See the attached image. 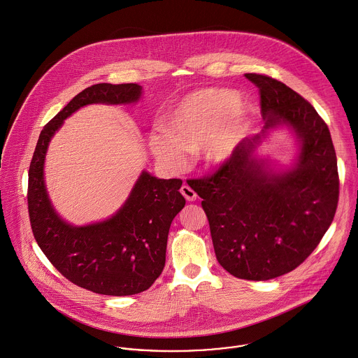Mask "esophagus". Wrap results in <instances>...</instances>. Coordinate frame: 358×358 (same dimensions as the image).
<instances>
[{
  "mask_svg": "<svg viewBox=\"0 0 358 358\" xmlns=\"http://www.w3.org/2000/svg\"><path fill=\"white\" fill-rule=\"evenodd\" d=\"M180 193L182 195L187 199V201H190V202H193L196 199V193H195L194 190L189 186V185H183L182 187H180Z\"/></svg>",
  "mask_w": 358,
  "mask_h": 358,
  "instance_id": "34e87169",
  "label": "esophagus"
}]
</instances>
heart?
<instances>
[{"label":"heart","mask_w":358,"mask_h":358,"mask_svg":"<svg viewBox=\"0 0 358 358\" xmlns=\"http://www.w3.org/2000/svg\"><path fill=\"white\" fill-rule=\"evenodd\" d=\"M236 99L226 89L190 93L171 110L165 131L150 135L152 152L171 169H182L199 149L210 163L226 162L252 123L250 106Z\"/></svg>","instance_id":"heart-1"}]
</instances>
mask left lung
Listing matches in <instances>:
<instances>
[{"instance_id": "8db88e82", "label": "left lung", "mask_w": 358, "mask_h": 358, "mask_svg": "<svg viewBox=\"0 0 358 358\" xmlns=\"http://www.w3.org/2000/svg\"><path fill=\"white\" fill-rule=\"evenodd\" d=\"M245 78L259 87L264 130L190 187L202 198L219 264L235 278L269 280L292 272L320 243L336 212L339 175L328 126L310 102L268 75ZM278 124L293 128L301 143L299 163L283 174L252 156Z\"/></svg>"}]
</instances>
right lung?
Listing matches in <instances>:
<instances>
[{
  "label": "right lung",
  "mask_w": 358,
  "mask_h": 358,
  "mask_svg": "<svg viewBox=\"0 0 358 358\" xmlns=\"http://www.w3.org/2000/svg\"><path fill=\"white\" fill-rule=\"evenodd\" d=\"M136 83H97L72 98L41 131L29 169V216L34 238L52 265L73 285L102 295H132L148 290L162 275L173 217L183 209L180 179H157L142 172L129 199L110 219L73 227L50 205L43 182L49 141L65 119L89 103H131Z\"/></svg>",
  "instance_id": "add662e5"
}]
</instances>
